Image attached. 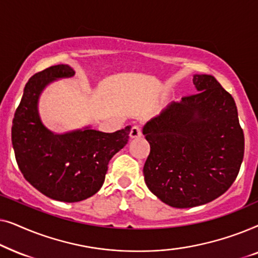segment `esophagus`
Returning a JSON list of instances; mask_svg holds the SVG:
<instances>
[{"mask_svg":"<svg viewBox=\"0 0 258 258\" xmlns=\"http://www.w3.org/2000/svg\"><path fill=\"white\" fill-rule=\"evenodd\" d=\"M142 136V128L140 125H134L130 130V137L132 139H137V137Z\"/></svg>","mask_w":258,"mask_h":258,"instance_id":"obj_1","label":"esophagus"}]
</instances>
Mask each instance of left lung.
<instances>
[{
  "label": "left lung",
  "instance_id": "left-lung-1",
  "mask_svg": "<svg viewBox=\"0 0 258 258\" xmlns=\"http://www.w3.org/2000/svg\"><path fill=\"white\" fill-rule=\"evenodd\" d=\"M197 93L172 102L147 123L146 184L174 208L209 203L230 188L244 156L234 98L211 75H194Z\"/></svg>",
  "mask_w": 258,
  "mask_h": 258
}]
</instances>
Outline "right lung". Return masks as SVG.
<instances>
[{
	"label": "right lung",
	"instance_id": "1",
	"mask_svg": "<svg viewBox=\"0 0 258 258\" xmlns=\"http://www.w3.org/2000/svg\"><path fill=\"white\" fill-rule=\"evenodd\" d=\"M74 74L68 64H57L31 76L12 126L15 158L24 178L49 199L68 203L86 200L101 189L109 161L128 143L132 128L102 133L86 126L62 134L45 128L37 109L42 90Z\"/></svg>",
	"mask_w": 258,
	"mask_h": 258
}]
</instances>
